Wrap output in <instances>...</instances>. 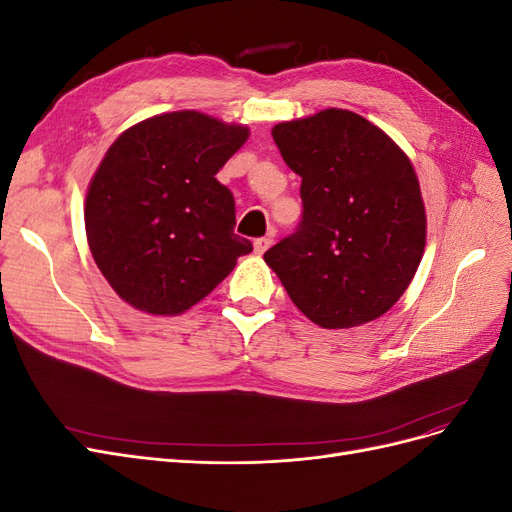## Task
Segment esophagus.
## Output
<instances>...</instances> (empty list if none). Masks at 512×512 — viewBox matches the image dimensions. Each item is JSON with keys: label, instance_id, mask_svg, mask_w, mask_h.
I'll return each instance as SVG.
<instances>
[{"label": "esophagus", "instance_id": "obj_1", "mask_svg": "<svg viewBox=\"0 0 512 512\" xmlns=\"http://www.w3.org/2000/svg\"><path fill=\"white\" fill-rule=\"evenodd\" d=\"M271 243H273V239L271 237H260V239H256L254 241V252L256 254H265L269 247H271Z\"/></svg>", "mask_w": 512, "mask_h": 512}]
</instances>
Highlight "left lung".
<instances>
[{
	"label": "left lung",
	"instance_id": "8db88e82",
	"mask_svg": "<svg viewBox=\"0 0 512 512\" xmlns=\"http://www.w3.org/2000/svg\"><path fill=\"white\" fill-rule=\"evenodd\" d=\"M271 134L301 177L303 218L265 262L322 329L380 318L406 292L425 252L427 215L410 158L344 108L277 123Z\"/></svg>",
	"mask_w": 512,
	"mask_h": 512
}]
</instances>
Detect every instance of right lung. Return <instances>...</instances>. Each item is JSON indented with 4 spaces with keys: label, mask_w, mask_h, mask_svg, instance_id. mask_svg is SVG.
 Here are the masks:
<instances>
[{
    "label": "right lung",
    "mask_w": 512,
    "mask_h": 512,
    "mask_svg": "<svg viewBox=\"0 0 512 512\" xmlns=\"http://www.w3.org/2000/svg\"><path fill=\"white\" fill-rule=\"evenodd\" d=\"M250 128L198 111L149 117L108 147L89 181L85 232L106 282L151 316H179L235 269V198L215 175Z\"/></svg>",
    "instance_id": "1"
}]
</instances>
